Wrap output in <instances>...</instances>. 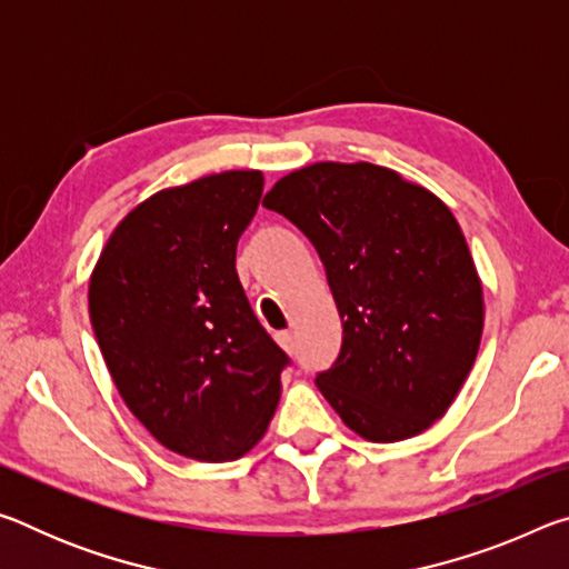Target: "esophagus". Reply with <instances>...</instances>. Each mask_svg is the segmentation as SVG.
Returning a JSON list of instances; mask_svg holds the SVG:
<instances>
[{
  "label": "esophagus",
  "instance_id": "obj_1",
  "mask_svg": "<svg viewBox=\"0 0 569 569\" xmlns=\"http://www.w3.org/2000/svg\"><path fill=\"white\" fill-rule=\"evenodd\" d=\"M276 341H278V346H281V349H283L286 353H293V351H296V339H293L291 331L276 333Z\"/></svg>",
  "mask_w": 569,
  "mask_h": 569
}]
</instances>
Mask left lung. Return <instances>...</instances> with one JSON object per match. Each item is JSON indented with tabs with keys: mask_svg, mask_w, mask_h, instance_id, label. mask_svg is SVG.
Wrapping results in <instances>:
<instances>
[{
	"mask_svg": "<svg viewBox=\"0 0 569 569\" xmlns=\"http://www.w3.org/2000/svg\"><path fill=\"white\" fill-rule=\"evenodd\" d=\"M263 206L311 240L343 326L319 391L377 445L427 431L457 399L485 329V291L457 218L419 182L373 162H313Z\"/></svg>",
	"mask_w": 569,
	"mask_h": 569,
	"instance_id": "obj_1",
	"label": "left lung"
}]
</instances>
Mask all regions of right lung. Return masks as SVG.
I'll use <instances>...</instances> for the list:
<instances>
[{"mask_svg":"<svg viewBox=\"0 0 569 569\" xmlns=\"http://www.w3.org/2000/svg\"><path fill=\"white\" fill-rule=\"evenodd\" d=\"M261 192V170L158 190L120 220L92 268L90 321L114 387L180 457L248 455L281 399L288 359L236 271Z\"/></svg>","mask_w":569,"mask_h":569,"instance_id":"right-lung-1","label":"right lung"}]
</instances>
